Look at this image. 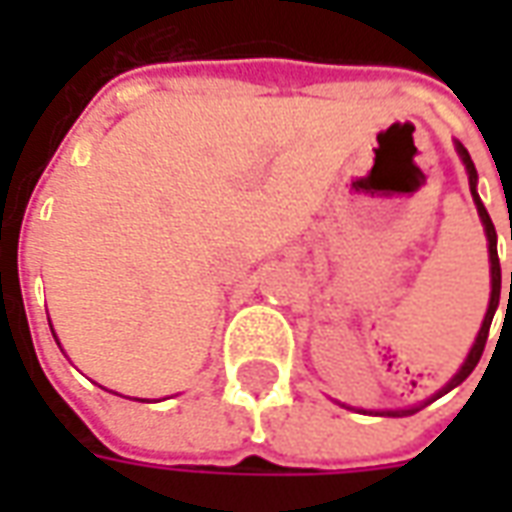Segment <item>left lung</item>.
Returning <instances> with one entry per match:
<instances>
[{
    "mask_svg": "<svg viewBox=\"0 0 512 512\" xmlns=\"http://www.w3.org/2000/svg\"><path fill=\"white\" fill-rule=\"evenodd\" d=\"M455 150H458V156H461L463 167H466V175H469V189H472V200L477 205V213H480V222L485 227V238H488V260H491V301H488V310H485V318H483V326H480V332L474 337V345L469 348V356L463 359L461 370L455 373V376L447 381V384L441 386L439 392L428 400H422L419 406H408V408H389V411H365L362 408V414H378V417H408V414H414L419 408H425L428 403H433L436 397L447 395L450 389H455L458 384H463L466 378L472 376V370L477 367L480 362V356H483V348H485V340H488V329H491V321H494V312L499 307V293H502V268H499V255H496V230H494V222H491V216L485 211L483 200H480V194H477V169H474V161L469 156V150L461 145V142H455ZM512 238V235H510ZM510 293H512V271H510ZM351 408V406H345Z\"/></svg>",
    "mask_w": 512,
    "mask_h": 512,
    "instance_id": "obj_1",
    "label": "left lung"
}]
</instances>
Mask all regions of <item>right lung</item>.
Returning <instances> with one entry per match:
<instances>
[{
  "mask_svg": "<svg viewBox=\"0 0 512 512\" xmlns=\"http://www.w3.org/2000/svg\"><path fill=\"white\" fill-rule=\"evenodd\" d=\"M49 326H51V321H49ZM51 334H54V329H51ZM54 340H57V334H54ZM57 345H60V340H57ZM117 395V392H115ZM134 400H139V397H134Z\"/></svg>",
  "mask_w": 512,
  "mask_h": 512,
  "instance_id": "right-lung-1",
  "label": "right lung"
}]
</instances>
